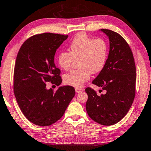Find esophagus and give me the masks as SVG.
<instances>
[{"mask_svg":"<svg viewBox=\"0 0 151 151\" xmlns=\"http://www.w3.org/2000/svg\"><path fill=\"white\" fill-rule=\"evenodd\" d=\"M76 92H77V93H78V92H80L81 91H83V88H76Z\"/></svg>","mask_w":151,"mask_h":151,"instance_id":"34e87169","label":"esophagus"}]
</instances>
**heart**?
<instances>
[{
	"mask_svg": "<svg viewBox=\"0 0 151 151\" xmlns=\"http://www.w3.org/2000/svg\"><path fill=\"white\" fill-rule=\"evenodd\" d=\"M69 52L58 55L57 62L64 70L71 68L74 59L78 60V69L64 76V82L73 87H82L90 78L91 73L101 71L105 65L108 46L103 38L93 39L84 33L78 34L69 46Z\"/></svg>",
	"mask_w": 151,
	"mask_h": 151,
	"instance_id": "heart-1",
	"label": "heart"
}]
</instances>
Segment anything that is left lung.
I'll return each mask as SVG.
<instances>
[{
  "instance_id": "1",
  "label": "left lung",
  "mask_w": 151,
  "mask_h": 151,
  "mask_svg": "<svg viewBox=\"0 0 151 151\" xmlns=\"http://www.w3.org/2000/svg\"><path fill=\"white\" fill-rule=\"evenodd\" d=\"M101 31L108 36L110 50L105 65L92 83L106 90L98 95L90 87L86 109L92 120L103 126H111L125 117L136 94V65L128 44L117 32L107 29ZM101 90V91H103Z\"/></svg>"
}]
</instances>
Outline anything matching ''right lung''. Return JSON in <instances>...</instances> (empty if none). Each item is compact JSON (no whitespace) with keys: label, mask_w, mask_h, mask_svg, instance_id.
I'll list each match as a JSON object with an SVG mask.
<instances>
[{"label":"right lung","mask_w":151,"mask_h":151,"mask_svg":"<svg viewBox=\"0 0 151 151\" xmlns=\"http://www.w3.org/2000/svg\"><path fill=\"white\" fill-rule=\"evenodd\" d=\"M68 35L42 33L25 40L17 53L13 73V92L21 111L33 124L48 126L61 119L75 89L71 86L57 91L46 89V82L59 86L61 71L55 66V52Z\"/></svg>","instance_id":"right-lung-1"}]
</instances>
